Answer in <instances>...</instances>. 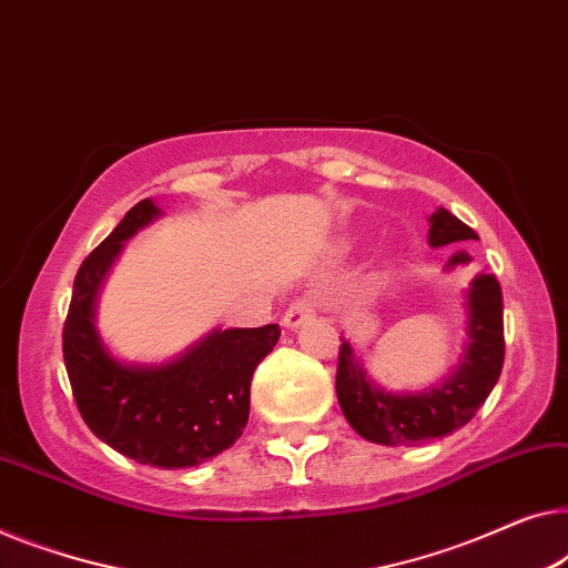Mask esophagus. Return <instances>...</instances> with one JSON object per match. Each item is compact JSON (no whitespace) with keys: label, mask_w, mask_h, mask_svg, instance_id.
Segmentation results:
<instances>
[{"label":"esophagus","mask_w":568,"mask_h":568,"mask_svg":"<svg viewBox=\"0 0 568 568\" xmlns=\"http://www.w3.org/2000/svg\"><path fill=\"white\" fill-rule=\"evenodd\" d=\"M315 310H317V297L312 292H307L304 297L294 300L290 307H286L284 327H290V331H297V327L307 323L310 317H315Z\"/></svg>","instance_id":"1"}]
</instances>
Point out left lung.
<instances>
[{"label":"left lung","instance_id":"left-lung-1","mask_svg":"<svg viewBox=\"0 0 568 568\" xmlns=\"http://www.w3.org/2000/svg\"><path fill=\"white\" fill-rule=\"evenodd\" d=\"M479 241L471 227L462 223L448 210L433 212L427 243L433 248L450 243ZM471 261L466 251L450 256L448 268ZM468 310V345L456 372L438 386L415 394H394L368 379L364 366L353 353L351 343H341L335 394H338L345 420L361 438L382 446H413L464 427L476 409L495 389L505 364V323H503V290L491 274H479L466 292Z\"/></svg>","mask_w":568,"mask_h":568}]
</instances>
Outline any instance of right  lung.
<instances>
[{
  "label": "right lung",
  "instance_id": "obj_1",
  "mask_svg": "<svg viewBox=\"0 0 568 568\" xmlns=\"http://www.w3.org/2000/svg\"><path fill=\"white\" fill-rule=\"evenodd\" d=\"M159 215L153 200L138 202L84 258L63 325V361L79 413L97 438L138 464L186 468L241 438L253 372L282 331L278 325L212 331L159 366L114 358L94 327L97 294L125 241Z\"/></svg>",
  "mask_w": 568,
  "mask_h": 568
}]
</instances>
